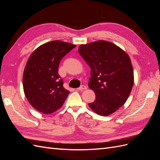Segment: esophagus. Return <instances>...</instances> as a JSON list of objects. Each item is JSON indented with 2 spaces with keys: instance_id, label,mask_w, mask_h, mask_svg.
Returning <instances> with one entry per match:
<instances>
[{
  "instance_id": "34e87169",
  "label": "esophagus",
  "mask_w": 160,
  "mask_h": 160,
  "mask_svg": "<svg viewBox=\"0 0 160 160\" xmlns=\"http://www.w3.org/2000/svg\"><path fill=\"white\" fill-rule=\"evenodd\" d=\"M77 89L79 90V91H83V90L87 89V87L85 85H81V87H79V88H77Z\"/></svg>"
}]
</instances>
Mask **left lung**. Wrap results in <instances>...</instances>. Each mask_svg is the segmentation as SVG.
Instances as JSON below:
<instances>
[{
	"label": "left lung",
	"mask_w": 160,
	"mask_h": 160,
	"mask_svg": "<svg viewBox=\"0 0 160 160\" xmlns=\"http://www.w3.org/2000/svg\"><path fill=\"white\" fill-rule=\"evenodd\" d=\"M91 67L89 88L95 93L89 103L97 114L108 116L126 102L133 85L129 57L121 48L106 41L81 45L78 50Z\"/></svg>",
	"instance_id": "1"
}]
</instances>
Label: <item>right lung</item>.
Masks as SVG:
<instances>
[{"instance_id": "1", "label": "right lung", "mask_w": 160, "mask_h": 160, "mask_svg": "<svg viewBox=\"0 0 160 160\" xmlns=\"http://www.w3.org/2000/svg\"><path fill=\"white\" fill-rule=\"evenodd\" d=\"M76 45L61 41L45 43L34 51L24 70L22 84L27 99L44 114L59 109L69 94L58 73L61 60Z\"/></svg>"}]
</instances>
